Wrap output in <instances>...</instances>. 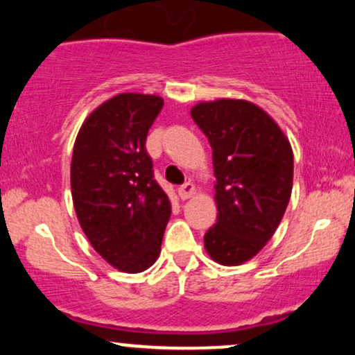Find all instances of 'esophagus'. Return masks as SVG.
Returning a JSON list of instances; mask_svg holds the SVG:
<instances>
[{
  "instance_id": "34e87169",
  "label": "esophagus",
  "mask_w": 355,
  "mask_h": 355,
  "mask_svg": "<svg viewBox=\"0 0 355 355\" xmlns=\"http://www.w3.org/2000/svg\"><path fill=\"white\" fill-rule=\"evenodd\" d=\"M178 194H179V198L182 199V201H184V199H189L191 196L194 194V184H193V182H184L182 186H179L178 187Z\"/></svg>"
}]
</instances>
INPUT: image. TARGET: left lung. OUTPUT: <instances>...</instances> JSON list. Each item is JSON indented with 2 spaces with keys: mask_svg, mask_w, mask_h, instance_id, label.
Segmentation results:
<instances>
[{
  "mask_svg": "<svg viewBox=\"0 0 355 355\" xmlns=\"http://www.w3.org/2000/svg\"><path fill=\"white\" fill-rule=\"evenodd\" d=\"M191 116L209 141L214 162L218 220L204 234V245L219 264H243L264 248L284 216L293 149L270 116L243 99L201 103Z\"/></svg>",
  "mask_w": 355,
  "mask_h": 355,
  "instance_id": "obj_1",
  "label": "left lung"
}]
</instances>
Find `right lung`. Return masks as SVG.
Here are the masks:
<instances>
[{
  "label": "right lung",
  "instance_id": "1",
  "mask_svg": "<svg viewBox=\"0 0 355 355\" xmlns=\"http://www.w3.org/2000/svg\"><path fill=\"white\" fill-rule=\"evenodd\" d=\"M162 104L159 96H114L91 112L74 143L71 191L79 224L96 252L124 272L151 268L171 218L146 151Z\"/></svg>",
  "mask_w": 355,
  "mask_h": 355
}]
</instances>
